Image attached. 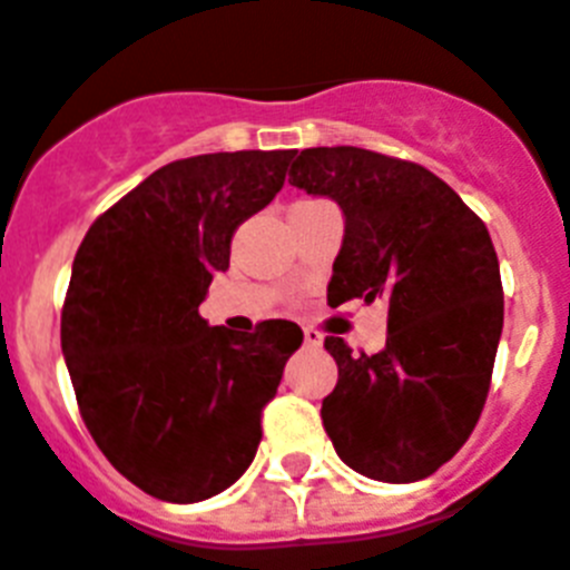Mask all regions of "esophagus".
Wrapping results in <instances>:
<instances>
[{
    "mask_svg": "<svg viewBox=\"0 0 570 570\" xmlns=\"http://www.w3.org/2000/svg\"><path fill=\"white\" fill-rule=\"evenodd\" d=\"M322 342H324V336L318 333V330L304 327V344H307V347H322Z\"/></svg>",
    "mask_w": 570,
    "mask_h": 570,
    "instance_id": "obj_1",
    "label": "esophagus"
}]
</instances>
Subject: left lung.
Returning <instances> with one entry per match:
<instances>
[{"instance_id":"1","label":"left lung","mask_w":570,"mask_h":570,"mask_svg":"<svg viewBox=\"0 0 570 570\" xmlns=\"http://www.w3.org/2000/svg\"><path fill=\"white\" fill-rule=\"evenodd\" d=\"M289 185L336 199L344 214L330 307L389 301L380 353L324 338L338 365L324 429L362 475L429 478L466 443L490 391L504 324L490 232L432 170L362 147L301 150Z\"/></svg>"}]
</instances>
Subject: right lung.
<instances>
[{
    "label": "right lung",
    "mask_w": 570,
    "mask_h": 570,
    "mask_svg": "<svg viewBox=\"0 0 570 570\" xmlns=\"http://www.w3.org/2000/svg\"><path fill=\"white\" fill-rule=\"evenodd\" d=\"M293 150L170 161L86 232L60 315L80 417L147 495L194 504L232 487L261 443L298 324L208 327L199 304L232 237L284 188Z\"/></svg>",
    "instance_id": "add662e5"
}]
</instances>
